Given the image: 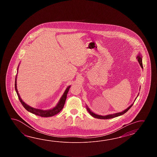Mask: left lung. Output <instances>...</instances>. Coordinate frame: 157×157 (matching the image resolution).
I'll list each match as a JSON object with an SVG mask.
<instances>
[{"label":"left lung","instance_id":"1","mask_svg":"<svg viewBox=\"0 0 157 157\" xmlns=\"http://www.w3.org/2000/svg\"><path fill=\"white\" fill-rule=\"evenodd\" d=\"M137 60H138L139 63H140V66L142 68H143V63H142V56H141V55L139 54V55L137 57ZM132 105H133V104H131L130 107H128V108H127L126 109H125V110H124V111L122 112L117 113L113 114H109V115L105 116H100V115H98V114H96L94 113L93 112H92L90 110V109H89L88 107H87V106L86 109L88 111V112L90 114V115H91V116H93V117H94V118H98V119H103L104 120V119H110V118L118 117V116H121V115L124 114L125 113H126L127 111L130 109V108L132 106Z\"/></svg>","mask_w":157,"mask_h":157}]
</instances>
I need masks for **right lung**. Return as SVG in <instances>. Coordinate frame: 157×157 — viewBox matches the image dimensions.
<instances>
[{
	"mask_svg": "<svg viewBox=\"0 0 157 157\" xmlns=\"http://www.w3.org/2000/svg\"><path fill=\"white\" fill-rule=\"evenodd\" d=\"M17 69V71H18ZM17 76H16V80H15V90L17 93V95L18 97V99L20 101L21 103L22 104V105H23V107L26 109L27 111L30 112L34 114L35 115L37 116H39L41 117H52V116H53L54 115L57 114L59 112H60V110H62L63 109V108L64 107V105L65 103V101L66 100V98H67V95L69 89L70 88V86L67 87L66 89V91H64L63 95H62V97H61L60 100L59 101V103H58L56 107H54L53 109H50V110H41V109H36V108H33V107H30L29 105H27L25 103V102H24L21 99L20 95H19V94L18 93V90L17 89Z\"/></svg>",
	"mask_w": 157,
	"mask_h": 157,
	"instance_id": "add662e5",
	"label": "right lung"
}]
</instances>
